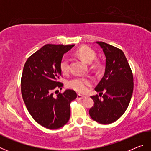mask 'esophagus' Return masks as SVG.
Instances as JSON below:
<instances>
[{
	"label": "esophagus",
	"mask_w": 151,
	"mask_h": 151,
	"mask_svg": "<svg viewBox=\"0 0 151 151\" xmlns=\"http://www.w3.org/2000/svg\"><path fill=\"white\" fill-rule=\"evenodd\" d=\"M85 96H83V95H81V94H77V99H83L85 98Z\"/></svg>",
	"instance_id": "esophagus-1"
}]
</instances>
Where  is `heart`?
Masks as SVG:
<instances>
[{
    "label": "heart",
    "mask_w": 151,
    "mask_h": 151,
    "mask_svg": "<svg viewBox=\"0 0 151 151\" xmlns=\"http://www.w3.org/2000/svg\"><path fill=\"white\" fill-rule=\"evenodd\" d=\"M76 55L81 59L87 63H91L96 57V53L91 48L87 46H82L76 50ZM70 68V61L68 58L63 57L60 62V69L63 73L68 72ZM91 82L88 79L76 77L68 82L67 85L69 88L76 92L84 93L87 91Z\"/></svg>",
    "instance_id": "b5f03b06"
}]
</instances>
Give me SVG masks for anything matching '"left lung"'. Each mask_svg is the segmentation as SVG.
Wrapping results in <instances>:
<instances>
[{"mask_svg": "<svg viewBox=\"0 0 151 151\" xmlns=\"http://www.w3.org/2000/svg\"><path fill=\"white\" fill-rule=\"evenodd\" d=\"M106 57L105 72L94 88L106 93L103 98L92 96L94 106L89 110L92 119L101 124H111L117 121L126 111L133 92V76L122 51L104 42H96ZM101 96V95H100Z\"/></svg>", "mask_w": 151, "mask_h": 151, "instance_id": "left-lung-1", "label": "left lung"}]
</instances>
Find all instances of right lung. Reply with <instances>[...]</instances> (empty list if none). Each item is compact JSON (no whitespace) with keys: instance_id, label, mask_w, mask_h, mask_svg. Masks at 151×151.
Segmentation results:
<instances>
[{"instance_id":"obj_1","label":"right lung","mask_w":151,"mask_h":151,"mask_svg":"<svg viewBox=\"0 0 151 151\" xmlns=\"http://www.w3.org/2000/svg\"><path fill=\"white\" fill-rule=\"evenodd\" d=\"M75 45H45L28 58L21 78V93L33 119L48 129H57L67 123L70 104L76 98L75 91L66 89L55 98L54 89H62L58 82L62 75L60 62L64 54Z\"/></svg>"}]
</instances>
